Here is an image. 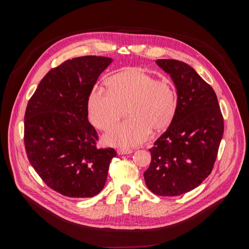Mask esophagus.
Instances as JSON below:
<instances>
[{
    "instance_id": "1",
    "label": "esophagus",
    "mask_w": 249,
    "mask_h": 249,
    "mask_svg": "<svg viewBox=\"0 0 249 249\" xmlns=\"http://www.w3.org/2000/svg\"><path fill=\"white\" fill-rule=\"evenodd\" d=\"M133 151L131 149H126V148H120L117 150L118 155H128L131 154Z\"/></svg>"
}]
</instances>
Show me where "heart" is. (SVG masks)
<instances>
[{"instance_id": "1", "label": "heart", "mask_w": 249, "mask_h": 249, "mask_svg": "<svg viewBox=\"0 0 249 249\" xmlns=\"http://www.w3.org/2000/svg\"><path fill=\"white\" fill-rule=\"evenodd\" d=\"M107 87L108 89H93L89 94L90 122L99 130L109 131L126 115V108L130 114L105 137L108 145H140L151 130L167 128L175 115L177 93L170 81L157 80L141 69H130L110 77Z\"/></svg>"}]
</instances>
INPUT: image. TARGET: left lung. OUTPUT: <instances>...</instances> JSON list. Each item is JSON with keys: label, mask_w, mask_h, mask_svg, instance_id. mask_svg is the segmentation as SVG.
Wrapping results in <instances>:
<instances>
[{"label": "left lung", "mask_w": 249, "mask_h": 249, "mask_svg": "<svg viewBox=\"0 0 249 249\" xmlns=\"http://www.w3.org/2000/svg\"><path fill=\"white\" fill-rule=\"evenodd\" d=\"M156 63L176 87L177 106L169 127L149 150L152 160L144 178L156 195L177 196L210 175L224 135V118L214 89L192 67L170 59Z\"/></svg>", "instance_id": "8db88e82"}]
</instances>
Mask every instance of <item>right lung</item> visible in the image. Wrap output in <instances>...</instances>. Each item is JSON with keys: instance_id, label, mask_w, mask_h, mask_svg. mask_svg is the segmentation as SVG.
<instances>
[{"instance_id": "add662e5", "label": "right lung", "mask_w": 249, "mask_h": 249, "mask_svg": "<svg viewBox=\"0 0 249 249\" xmlns=\"http://www.w3.org/2000/svg\"><path fill=\"white\" fill-rule=\"evenodd\" d=\"M111 58L83 56L51 69L30 97L24 114L28 160L54 191L89 198L105 185L112 148L97 149L98 135L89 122L88 101Z\"/></svg>"}]
</instances>
